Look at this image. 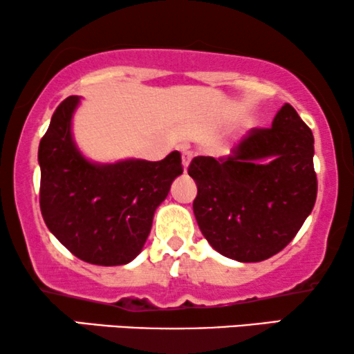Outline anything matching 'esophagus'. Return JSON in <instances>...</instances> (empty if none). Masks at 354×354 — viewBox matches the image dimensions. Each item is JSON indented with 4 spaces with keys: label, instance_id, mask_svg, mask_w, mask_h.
Listing matches in <instances>:
<instances>
[{
    "label": "esophagus",
    "instance_id": "1",
    "mask_svg": "<svg viewBox=\"0 0 354 354\" xmlns=\"http://www.w3.org/2000/svg\"><path fill=\"white\" fill-rule=\"evenodd\" d=\"M192 156H194V154H192V151L183 149V153H182V166H183V171H187L188 166H190Z\"/></svg>",
    "mask_w": 354,
    "mask_h": 354
}]
</instances>
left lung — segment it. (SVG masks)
I'll return each mask as SVG.
<instances>
[{
    "mask_svg": "<svg viewBox=\"0 0 354 354\" xmlns=\"http://www.w3.org/2000/svg\"><path fill=\"white\" fill-rule=\"evenodd\" d=\"M188 176L194 213L209 245L227 259L267 260L295 239L314 208V136L289 104L272 128H254L227 158L198 156Z\"/></svg>",
    "mask_w": 354,
    "mask_h": 354,
    "instance_id": "left-lung-1",
    "label": "left lung"
}]
</instances>
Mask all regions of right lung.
<instances>
[{"mask_svg": "<svg viewBox=\"0 0 354 354\" xmlns=\"http://www.w3.org/2000/svg\"><path fill=\"white\" fill-rule=\"evenodd\" d=\"M80 102L70 95L58 105L39 145L40 209L50 232L77 259L127 265L143 250L156 209L183 172L180 153L158 162L87 159L73 138Z\"/></svg>", "mask_w": 354, "mask_h": 354, "instance_id": "obj_1", "label": "right lung"}]
</instances>
